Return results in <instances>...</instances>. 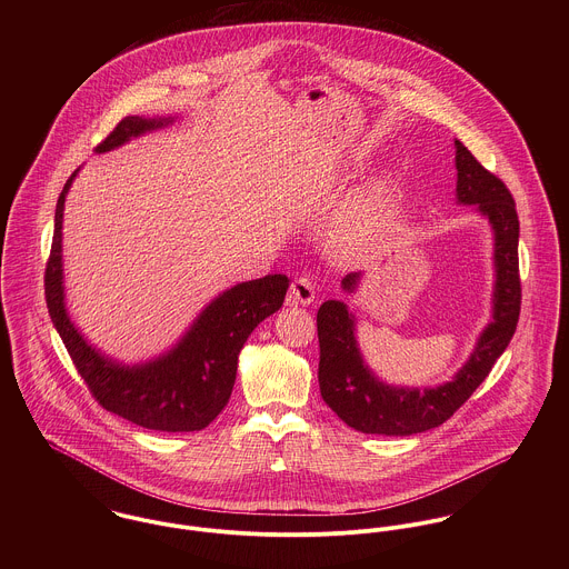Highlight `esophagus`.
I'll return each instance as SVG.
<instances>
[{
    "label": "esophagus",
    "mask_w": 569,
    "mask_h": 569,
    "mask_svg": "<svg viewBox=\"0 0 569 569\" xmlns=\"http://www.w3.org/2000/svg\"><path fill=\"white\" fill-rule=\"evenodd\" d=\"M316 293H318V289H316V282L311 280V278H296L293 282H291V289H289V300H291V305H302V307H307V305H311L313 300H316Z\"/></svg>",
    "instance_id": "1"
}]
</instances>
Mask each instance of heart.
Masks as SVG:
<instances>
[{
  "label": "heart",
  "instance_id": "b5f03b06",
  "mask_svg": "<svg viewBox=\"0 0 569 569\" xmlns=\"http://www.w3.org/2000/svg\"><path fill=\"white\" fill-rule=\"evenodd\" d=\"M372 223H375V212H372V208H359V210L350 217L346 230H341L339 239H341V241H350V239L359 237V232H366L368 228H372Z\"/></svg>",
  "mask_w": 569,
  "mask_h": 569
}]
</instances>
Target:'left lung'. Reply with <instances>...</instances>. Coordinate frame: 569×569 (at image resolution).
Segmentation results:
<instances>
[{
    "instance_id": "obj_1",
    "label": "left lung",
    "mask_w": 569,
    "mask_h": 569,
    "mask_svg": "<svg viewBox=\"0 0 569 569\" xmlns=\"http://www.w3.org/2000/svg\"><path fill=\"white\" fill-rule=\"evenodd\" d=\"M458 203L476 206L495 232V291L492 322L480 335L469 361L456 377L436 388H395L366 366L355 337V318L339 300H326L318 311L320 392L348 427L363 433L411 436L442 425L478 390L510 343L521 311L519 280V219L506 183L488 172L473 153L456 140ZM361 273L341 280L343 291H355Z\"/></svg>"
}]
</instances>
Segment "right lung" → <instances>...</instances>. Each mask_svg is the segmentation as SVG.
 <instances>
[{"label":"right lung","instance_id":"obj_1","mask_svg":"<svg viewBox=\"0 0 569 569\" xmlns=\"http://www.w3.org/2000/svg\"><path fill=\"white\" fill-rule=\"evenodd\" d=\"M172 120L127 116L96 147V153L122 147L131 138L162 129ZM77 172L66 181L57 201L54 237L46 264V302L52 325L91 397L107 411L144 429L199 431L228 406L237 381L239 352L251 330L282 307L289 278L271 273L241 282L214 298L168 352L140 366L113 361L82 337L66 309L61 230L66 197Z\"/></svg>","mask_w":569,"mask_h":569}]
</instances>
